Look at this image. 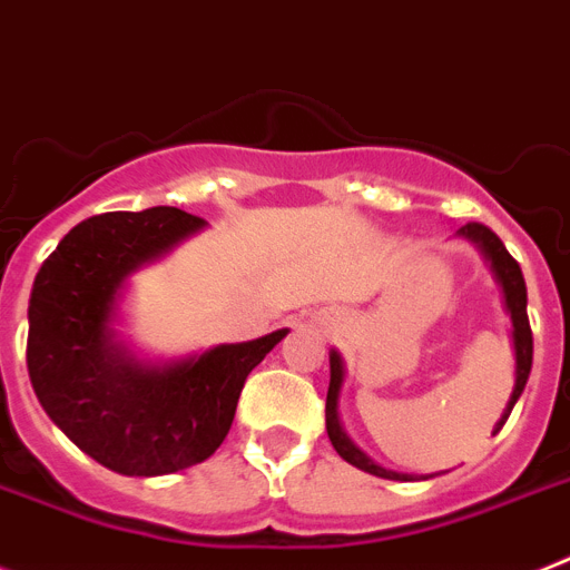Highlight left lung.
<instances>
[{"instance_id":"8db88e82","label":"left lung","mask_w":570,"mask_h":570,"mask_svg":"<svg viewBox=\"0 0 570 570\" xmlns=\"http://www.w3.org/2000/svg\"><path fill=\"white\" fill-rule=\"evenodd\" d=\"M459 235L470 237L473 244L482 246V252L488 255V261H491L493 272H497L499 284H502L504 304H508V313H511V321H513V350H517V384H513L511 402H508V407H504L502 419H499L497 428H493V433H499V430H502V424L508 422V415H511L517 399L522 395L524 384H528V375H531L533 333H531V321H528V289H524L522 269H519V264L513 261L511 252L504 249V244L499 240L497 232L488 229L484 224H468V226H462V229H459ZM341 381H344V367H341L338 353H333V355H330V390H326V433H330V442H333V448L338 450V456L344 459V462L355 464L358 470H367V473H373V476L395 479V482H399V479H402V482H404V479H410V476H404V473H395V470L379 468L373 459L364 456V453H361V450L355 448L350 439H346V433L341 430V422H338Z\"/></svg>"}]
</instances>
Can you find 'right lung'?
<instances>
[{
	"mask_svg": "<svg viewBox=\"0 0 570 570\" xmlns=\"http://www.w3.org/2000/svg\"><path fill=\"white\" fill-rule=\"evenodd\" d=\"M206 224L175 206L106 212L73 226L37 272L28 375L39 404L82 453L122 476H163L220 448L246 375L289 330L142 367L114 344L122 281Z\"/></svg>",
	"mask_w": 570,
	"mask_h": 570,
	"instance_id": "add662e5",
	"label": "right lung"
}]
</instances>
